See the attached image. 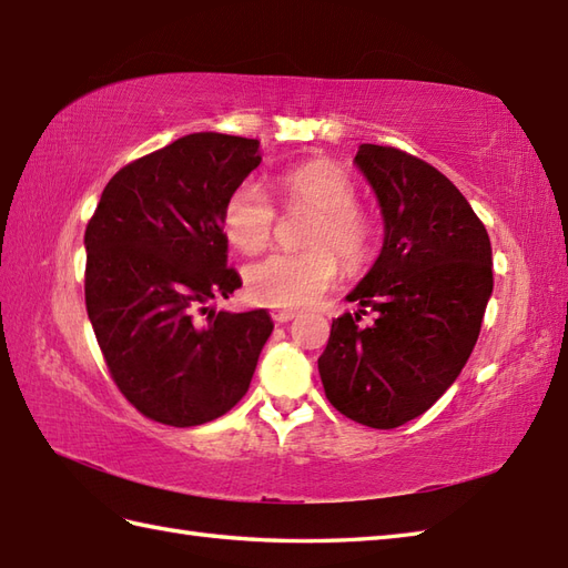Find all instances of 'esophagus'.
Wrapping results in <instances>:
<instances>
[{"mask_svg": "<svg viewBox=\"0 0 568 568\" xmlns=\"http://www.w3.org/2000/svg\"><path fill=\"white\" fill-rule=\"evenodd\" d=\"M271 317L277 322V324H285L297 317L295 310H271Z\"/></svg>", "mask_w": 568, "mask_h": 568, "instance_id": "1", "label": "esophagus"}]
</instances>
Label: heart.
Instances as JSON below:
<instances>
[{
	"instance_id": "b5f03b06",
	"label": "heart",
	"mask_w": 568,
	"mask_h": 568,
	"mask_svg": "<svg viewBox=\"0 0 568 568\" xmlns=\"http://www.w3.org/2000/svg\"><path fill=\"white\" fill-rule=\"evenodd\" d=\"M277 190L287 207L315 210L305 234L307 251H277L244 268L246 295L256 305L273 310L307 307L329 291L339 275L334 247L346 265H358L371 248V220L356 207V187L339 165L307 161L277 175ZM275 210L258 180H244L224 202L222 229L244 253L268 246Z\"/></svg>"
}]
</instances>
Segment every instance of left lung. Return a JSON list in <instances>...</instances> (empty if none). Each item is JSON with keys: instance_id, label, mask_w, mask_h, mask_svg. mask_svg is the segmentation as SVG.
<instances>
[{"instance_id": "1", "label": "left lung", "mask_w": 568, "mask_h": 568, "mask_svg": "<svg viewBox=\"0 0 568 568\" xmlns=\"http://www.w3.org/2000/svg\"><path fill=\"white\" fill-rule=\"evenodd\" d=\"M354 165L383 216V246L346 295L320 356L329 403L348 419L393 429L452 388L474 352L493 295L486 226L449 178L390 146L361 143ZM373 308L379 320L361 328Z\"/></svg>"}]
</instances>
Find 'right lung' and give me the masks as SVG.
<instances>
[{
    "label": "right lung",
    "mask_w": 568,
    "mask_h": 568,
    "mask_svg": "<svg viewBox=\"0 0 568 568\" xmlns=\"http://www.w3.org/2000/svg\"><path fill=\"white\" fill-rule=\"evenodd\" d=\"M258 163L256 139L187 134L122 168L84 232V303L106 366L126 400L163 425L229 413L273 332L265 310L210 307L241 287L222 212Z\"/></svg>",
    "instance_id": "obj_1"
}]
</instances>
